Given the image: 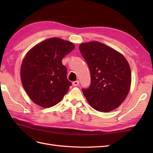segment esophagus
I'll return each mask as SVG.
<instances>
[{"label": "esophagus", "instance_id": "obj_1", "mask_svg": "<svg viewBox=\"0 0 153 153\" xmlns=\"http://www.w3.org/2000/svg\"><path fill=\"white\" fill-rule=\"evenodd\" d=\"M72 83H73L74 86H77V85H79V81H75V82H74Z\"/></svg>", "mask_w": 153, "mask_h": 153}]
</instances>
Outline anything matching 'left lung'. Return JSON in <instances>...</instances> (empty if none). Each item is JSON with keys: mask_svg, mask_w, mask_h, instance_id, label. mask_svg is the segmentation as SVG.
Here are the masks:
<instances>
[{"mask_svg": "<svg viewBox=\"0 0 153 153\" xmlns=\"http://www.w3.org/2000/svg\"><path fill=\"white\" fill-rule=\"evenodd\" d=\"M79 50L91 74L90 86L82 89L89 104L102 112L118 108L131 86V74L128 61L118 51L100 42L82 43Z\"/></svg>", "mask_w": 153, "mask_h": 153, "instance_id": "1", "label": "left lung"}]
</instances>
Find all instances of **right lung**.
I'll return each instance as SVG.
<instances>
[{
	"label": "right lung",
	"instance_id": "obj_1",
	"mask_svg": "<svg viewBox=\"0 0 153 153\" xmlns=\"http://www.w3.org/2000/svg\"><path fill=\"white\" fill-rule=\"evenodd\" d=\"M75 48L74 45L53 37L35 45L27 52L21 66L23 87L32 101L49 108L62 99L71 83L62 60Z\"/></svg>",
	"mask_w": 153,
	"mask_h": 153
}]
</instances>
